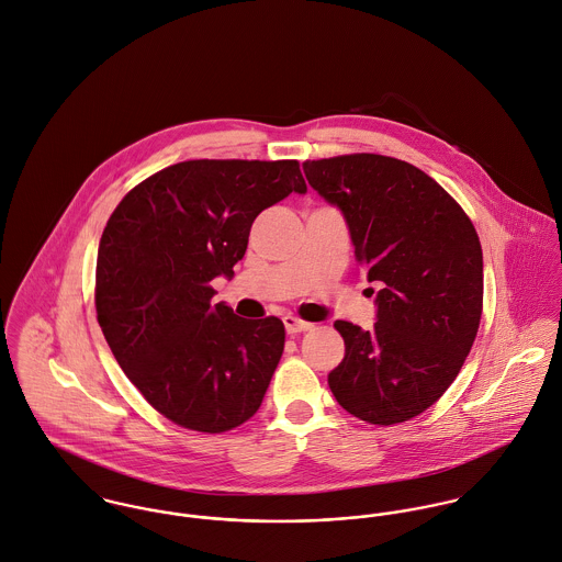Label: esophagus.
I'll return each instance as SVG.
<instances>
[{"label":"esophagus","instance_id":"esophagus-1","mask_svg":"<svg viewBox=\"0 0 562 562\" xmlns=\"http://www.w3.org/2000/svg\"><path fill=\"white\" fill-rule=\"evenodd\" d=\"M283 325H285V331H288L290 336H296V334H303V331H310V329H312L310 323H305V321H301V318H296V316H285V318H283Z\"/></svg>","mask_w":562,"mask_h":562}]
</instances>
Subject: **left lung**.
<instances>
[{
	"mask_svg": "<svg viewBox=\"0 0 562 562\" xmlns=\"http://www.w3.org/2000/svg\"><path fill=\"white\" fill-rule=\"evenodd\" d=\"M303 172L342 211L356 257L381 288L373 329L334 323L345 360L329 387L367 423L409 420L445 394L477 336L484 266L475 226L431 177L392 157L305 161Z\"/></svg>",
	"mask_w": 562,
	"mask_h": 562,
	"instance_id": "8db88e82",
	"label": "left lung"
}]
</instances>
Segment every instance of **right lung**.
Here are the masks:
<instances>
[{"mask_svg":"<svg viewBox=\"0 0 562 562\" xmlns=\"http://www.w3.org/2000/svg\"><path fill=\"white\" fill-rule=\"evenodd\" d=\"M305 193L299 161L198 159L131 189L109 217L95 266L102 334L144 398L181 427L220 434L261 405L285 327L213 303L255 217Z\"/></svg>","mask_w":562,"mask_h":562,"instance_id":"obj_1","label":"right lung"}]
</instances>
